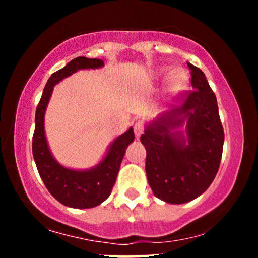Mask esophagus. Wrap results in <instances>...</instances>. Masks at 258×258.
I'll return each instance as SVG.
<instances>
[{
    "label": "esophagus",
    "mask_w": 258,
    "mask_h": 258,
    "mask_svg": "<svg viewBox=\"0 0 258 258\" xmlns=\"http://www.w3.org/2000/svg\"><path fill=\"white\" fill-rule=\"evenodd\" d=\"M143 131H144L143 123H142V122H136L135 123V135H136V137H137V138L141 137V135H142V133H143Z\"/></svg>",
    "instance_id": "1"
}]
</instances>
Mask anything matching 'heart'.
Here are the masks:
<instances>
[{
	"label": "heart",
	"mask_w": 258,
	"mask_h": 258,
	"mask_svg": "<svg viewBox=\"0 0 258 258\" xmlns=\"http://www.w3.org/2000/svg\"><path fill=\"white\" fill-rule=\"evenodd\" d=\"M168 73V69H160L156 75L158 76H164ZM185 85V75L184 73H182L180 70H173L171 73L170 79H168V90L171 93H178L179 91H182V88Z\"/></svg>",
	"instance_id": "1"
}]
</instances>
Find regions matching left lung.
<instances>
[{
    "mask_svg": "<svg viewBox=\"0 0 258 258\" xmlns=\"http://www.w3.org/2000/svg\"><path fill=\"white\" fill-rule=\"evenodd\" d=\"M186 64L194 91L178 108L146 122L141 137L150 188L160 200L174 205L197 199L211 185L224 142L215 93L205 74Z\"/></svg>",
    "mask_w": 258,
    "mask_h": 258,
    "instance_id": "left-lung-1",
    "label": "left lung"
}]
</instances>
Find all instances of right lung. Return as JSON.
Listing matches in <instances>:
<instances>
[{
    "label": "right lung",
    "instance_id": "1",
    "mask_svg": "<svg viewBox=\"0 0 258 258\" xmlns=\"http://www.w3.org/2000/svg\"><path fill=\"white\" fill-rule=\"evenodd\" d=\"M103 67L104 61L100 59L86 57L73 59L48 79L35 114L32 155L37 171L52 197L73 209H91L108 199L127 147L135 141V133L132 127H130L109 144L106 153L98 164L85 170H76L63 166L53 156L44 131V115L55 85L79 70L99 69Z\"/></svg>",
    "mask_w": 258,
    "mask_h": 258
}]
</instances>
